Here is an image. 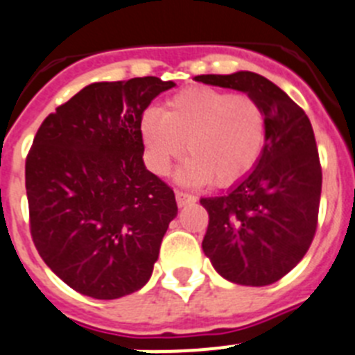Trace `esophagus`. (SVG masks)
<instances>
[{
    "label": "esophagus",
    "mask_w": 355,
    "mask_h": 355,
    "mask_svg": "<svg viewBox=\"0 0 355 355\" xmlns=\"http://www.w3.org/2000/svg\"><path fill=\"white\" fill-rule=\"evenodd\" d=\"M177 203L178 207H187V205H193L194 201H196V196H193V194L189 193H184V191H177Z\"/></svg>",
    "instance_id": "1"
}]
</instances>
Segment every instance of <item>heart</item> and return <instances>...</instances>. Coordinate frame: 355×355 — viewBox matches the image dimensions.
<instances>
[{"mask_svg": "<svg viewBox=\"0 0 355 355\" xmlns=\"http://www.w3.org/2000/svg\"><path fill=\"white\" fill-rule=\"evenodd\" d=\"M146 164L168 175L184 152L185 184L232 185L260 161L267 143V114L248 94L210 86H191L166 101L162 111L150 107L139 120Z\"/></svg>", "mask_w": 355, "mask_h": 355, "instance_id": "1", "label": "heart"}]
</instances>
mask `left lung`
Segmentation results:
<instances>
[{"instance_id":"obj_1","label":"left lung","mask_w":355,"mask_h":355,"mask_svg":"<svg viewBox=\"0 0 355 355\" xmlns=\"http://www.w3.org/2000/svg\"><path fill=\"white\" fill-rule=\"evenodd\" d=\"M194 79L244 92L267 114V143L253 171L226 194L200 200L209 212L203 253L232 283H276L304 258L317 232L322 168L311 122L285 92L254 72Z\"/></svg>"}]
</instances>
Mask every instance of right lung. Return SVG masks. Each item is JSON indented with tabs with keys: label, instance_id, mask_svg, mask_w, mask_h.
I'll return each mask as SVG.
<instances>
[{
	"label": "right lung",
	"instance_id": "obj_1",
	"mask_svg": "<svg viewBox=\"0 0 355 355\" xmlns=\"http://www.w3.org/2000/svg\"><path fill=\"white\" fill-rule=\"evenodd\" d=\"M173 81L94 83L56 107L26 157L35 248L70 288L118 299L143 288L177 201L148 171L139 120Z\"/></svg>",
	"mask_w": 355,
	"mask_h": 355
}]
</instances>
